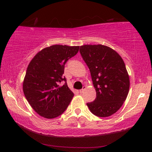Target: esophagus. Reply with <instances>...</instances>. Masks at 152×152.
I'll list each match as a JSON object with an SVG mask.
<instances>
[{
	"label": "esophagus",
	"instance_id": "obj_1",
	"mask_svg": "<svg viewBox=\"0 0 152 152\" xmlns=\"http://www.w3.org/2000/svg\"><path fill=\"white\" fill-rule=\"evenodd\" d=\"M86 86H83V88L80 90L79 92H80V93H81H81H83V91H84L86 90Z\"/></svg>",
	"mask_w": 152,
	"mask_h": 152
}]
</instances>
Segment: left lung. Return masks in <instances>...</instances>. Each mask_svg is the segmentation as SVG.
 Segmentation results:
<instances>
[{
    "label": "left lung",
    "mask_w": 152,
    "mask_h": 152,
    "mask_svg": "<svg viewBox=\"0 0 152 152\" xmlns=\"http://www.w3.org/2000/svg\"><path fill=\"white\" fill-rule=\"evenodd\" d=\"M79 51L89 69L96 92L95 100L87 106L99 117L111 116L121 107L129 91L124 62L116 50L104 45H83Z\"/></svg>",
    "instance_id": "1"
}]
</instances>
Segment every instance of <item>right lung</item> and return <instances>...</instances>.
Listing matches in <instances>:
<instances>
[{
    "mask_svg": "<svg viewBox=\"0 0 152 152\" xmlns=\"http://www.w3.org/2000/svg\"><path fill=\"white\" fill-rule=\"evenodd\" d=\"M79 46L53 45L37 53L29 63L23 90L33 109L46 118L58 117L64 112L74 93L63 76L64 66L78 53ZM65 81L64 85L60 84Z\"/></svg>",
    "mask_w": 152,
    "mask_h": 152,
    "instance_id": "right-lung-1",
    "label": "right lung"
}]
</instances>
